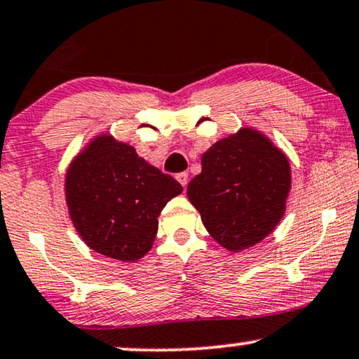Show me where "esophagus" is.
Masks as SVG:
<instances>
[{
    "label": "esophagus",
    "mask_w": 359,
    "mask_h": 359,
    "mask_svg": "<svg viewBox=\"0 0 359 359\" xmlns=\"http://www.w3.org/2000/svg\"><path fill=\"white\" fill-rule=\"evenodd\" d=\"M177 180H179L182 187H187V184H189V174H187V172H180V174H177Z\"/></svg>",
    "instance_id": "1"
}]
</instances>
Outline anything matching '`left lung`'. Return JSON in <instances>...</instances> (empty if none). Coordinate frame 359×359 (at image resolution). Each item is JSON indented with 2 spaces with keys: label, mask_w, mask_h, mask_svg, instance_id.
I'll return each mask as SVG.
<instances>
[{
  "label": "left lung",
  "mask_w": 359,
  "mask_h": 359,
  "mask_svg": "<svg viewBox=\"0 0 359 359\" xmlns=\"http://www.w3.org/2000/svg\"><path fill=\"white\" fill-rule=\"evenodd\" d=\"M291 191L286 154L256 128L244 127L202 155L187 197L215 243L239 252L261 243L283 219Z\"/></svg>",
  "instance_id": "obj_1"
}]
</instances>
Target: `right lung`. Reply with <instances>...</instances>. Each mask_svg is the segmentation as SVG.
<instances>
[{"instance_id":"obj_1","label":"right lung","mask_w":359,"mask_h":359,"mask_svg":"<svg viewBox=\"0 0 359 359\" xmlns=\"http://www.w3.org/2000/svg\"><path fill=\"white\" fill-rule=\"evenodd\" d=\"M180 192L174 177L107 133L73 158L65 177L68 212L83 243L122 262L138 261L152 249L158 215Z\"/></svg>"}]
</instances>
